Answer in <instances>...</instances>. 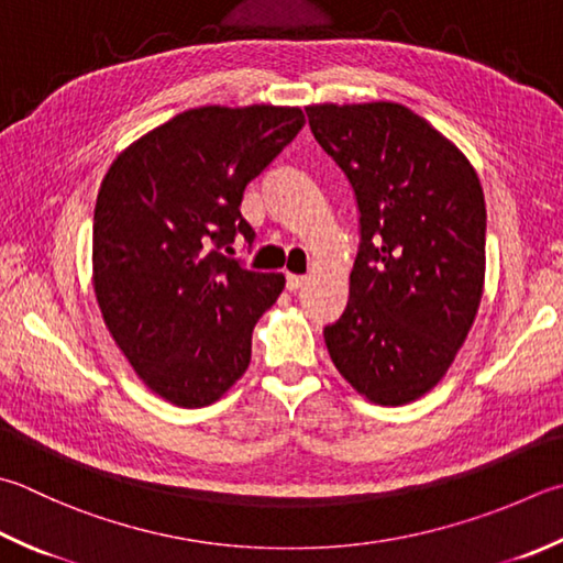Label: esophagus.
I'll use <instances>...</instances> for the list:
<instances>
[{"label":"esophagus","instance_id":"esophagus-1","mask_svg":"<svg viewBox=\"0 0 563 563\" xmlns=\"http://www.w3.org/2000/svg\"><path fill=\"white\" fill-rule=\"evenodd\" d=\"M306 282H309V277H301V274H286V289L289 291L301 289Z\"/></svg>","mask_w":563,"mask_h":563}]
</instances>
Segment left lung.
<instances>
[{"label":"left lung","instance_id":"1","mask_svg":"<svg viewBox=\"0 0 563 563\" xmlns=\"http://www.w3.org/2000/svg\"><path fill=\"white\" fill-rule=\"evenodd\" d=\"M306 114L353 184L363 235L325 347L357 395L409 405L449 373L478 316L481 178L459 146L399 102H321Z\"/></svg>","mask_w":563,"mask_h":563}]
</instances>
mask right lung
<instances>
[{"mask_svg": "<svg viewBox=\"0 0 563 563\" xmlns=\"http://www.w3.org/2000/svg\"><path fill=\"white\" fill-rule=\"evenodd\" d=\"M303 124L299 108L206 104L124 146L102 178L95 299L134 373L176 407L213 405L250 367L254 325L286 279L220 247L252 242L242 194Z\"/></svg>", "mask_w": 563, "mask_h": 563, "instance_id": "obj_1", "label": "right lung"}]
</instances>
